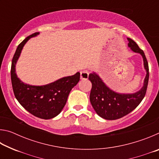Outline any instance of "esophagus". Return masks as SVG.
I'll use <instances>...</instances> for the list:
<instances>
[{
  "mask_svg": "<svg viewBox=\"0 0 159 159\" xmlns=\"http://www.w3.org/2000/svg\"><path fill=\"white\" fill-rule=\"evenodd\" d=\"M88 75L89 74L88 71H82L80 72V79H88Z\"/></svg>",
  "mask_w": 159,
  "mask_h": 159,
  "instance_id": "esophagus-1",
  "label": "esophagus"
}]
</instances>
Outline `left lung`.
<instances>
[{
	"label": "left lung",
	"mask_w": 159,
	"mask_h": 159,
	"mask_svg": "<svg viewBox=\"0 0 159 159\" xmlns=\"http://www.w3.org/2000/svg\"><path fill=\"white\" fill-rule=\"evenodd\" d=\"M128 46L133 52L139 53L143 59L146 71L143 85L134 93H119L107 85L98 74L93 72L88 79L92 83L90 95V103L99 116L107 120H116L128 114L138 107L146 94L149 81V66L143 50L130 38H127Z\"/></svg>",
	"instance_id": "8db88e82"
}]
</instances>
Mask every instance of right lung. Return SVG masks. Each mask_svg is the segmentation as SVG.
Returning <instances> with one entry per match:
<instances>
[{
    "label": "right lung",
    "mask_w": 159,
    "mask_h": 159,
    "mask_svg": "<svg viewBox=\"0 0 159 159\" xmlns=\"http://www.w3.org/2000/svg\"><path fill=\"white\" fill-rule=\"evenodd\" d=\"M39 34L36 32L30 35L18 45L12 61L11 81L16 99L26 111L42 119H50L63 109L69 93L79 81L80 73L43 85H32L21 81L16 73V64L25 44Z\"/></svg>",
    "instance_id": "right-lung-1"
}]
</instances>
